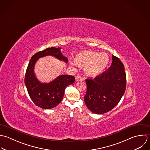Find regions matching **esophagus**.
I'll use <instances>...</instances> for the list:
<instances>
[{
    "mask_svg": "<svg viewBox=\"0 0 150 150\" xmlns=\"http://www.w3.org/2000/svg\"><path fill=\"white\" fill-rule=\"evenodd\" d=\"M75 80H76V81H82L83 80V79L82 77L79 76H76V77Z\"/></svg>",
    "mask_w": 150,
    "mask_h": 150,
    "instance_id": "esophagus-1",
    "label": "esophagus"
}]
</instances>
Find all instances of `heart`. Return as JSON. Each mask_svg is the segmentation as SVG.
<instances>
[{"mask_svg":"<svg viewBox=\"0 0 150 150\" xmlns=\"http://www.w3.org/2000/svg\"><path fill=\"white\" fill-rule=\"evenodd\" d=\"M110 57L105 53L84 50L78 53L74 58L75 63L78 66L84 68L86 74L90 76H96L101 74L108 66L110 62ZM72 67L75 66L71 62Z\"/></svg>","mask_w":150,"mask_h":150,"instance_id":"b5f03b06","label":"heart"}]
</instances>
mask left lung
<instances>
[{
	"label": "left lung",
	"instance_id": "1",
	"mask_svg": "<svg viewBox=\"0 0 150 150\" xmlns=\"http://www.w3.org/2000/svg\"><path fill=\"white\" fill-rule=\"evenodd\" d=\"M108 69L94 79H86L85 103L91 112L106 113L113 109L125 93L126 77L125 67L120 60L114 55Z\"/></svg>",
	"mask_w": 150,
	"mask_h": 150
}]
</instances>
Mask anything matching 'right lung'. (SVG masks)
Listing matches in <instances>:
<instances>
[{"instance_id": "obj_1", "label": "right lung", "mask_w": 150, "mask_h": 150, "mask_svg": "<svg viewBox=\"0 0 150 150\" xmlns=\"http://www.w3.org/2000/svg\"><path fill=\"white\" fill-rule=\"evenodd\" d=\"M61 47H49L34 54L28 64L25 76V85L31 100L34 104L43 109H51L56 107L63 98L65 88L75 82V77L68 75L58 76L49 83H42L36 78L34 67L39 59L51 56L65 63L68 59L61 52Z\"/></svg>"}]
</instances>
